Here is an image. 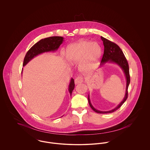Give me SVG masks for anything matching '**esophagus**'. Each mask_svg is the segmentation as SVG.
<instances>
[{"mask_svg":"<svg viewBox=\"0 0 150 150\" xmlns=\"http://www.w3.org/2000/svg\"><path fill=\"white\" fill-rule=\"evenodd\" d=\"M83 81H84L83 77L81 76H78L77 78H76V79L74 80V82H75L76 84H79L80 83H82Z\"/></svg>","mask_w":150,"mask_h":150,"instance_id":"esophagus-1","label":"esophagus"}]
</instances>
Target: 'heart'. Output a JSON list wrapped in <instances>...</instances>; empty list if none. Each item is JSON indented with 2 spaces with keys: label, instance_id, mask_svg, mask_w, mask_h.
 Returning <instances> with one entry per match:
<instances>
[{
  "label": "heart",
  "instance_id": "heart-1",
  "mask_svg": "<svg viewBox=\"0 0 150 150\" xmlns=\"http://www.w3.org/2000/svg\"><path fill=\"white\" fill-rule=\"evenodd\" d=\"M101 47L98 43L81 40L69 45L66 50V57L72 64L81 63L80 69L86 72L93 69L101 55Z\"/></svg>",
  "mask_w": 150,
  "mask_h": 150
}]
</instances>
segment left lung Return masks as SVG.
Listing matches in <instances>:
<instances>
[{
	"label": "left lung",
	"mask_w": 150,
	"mask_h": 150,
	"mask_svg": "<svg viewBox=\"0 0 150 150\" xmlns=\"http://www.w3.org/2000/svg\"><path fill=\"white\" fill-rule=\"evenodd\" d=\"M101 39L103 41V45H104V54L102 57L100 64L102 65L106 62H110V63H115L119 65L120 67L123 70L127 79L126 92H125V95L123 100L115 108L110 111H99L95 109L92 105L89 99V96L88 95V102H89V106L94 111L99 114H107V113L112 112L116 111L117 110H118L126 101V100L128 98V89L129 85L130 80V75H129L128 63L121 49L115 43H113L107 40V39L104 38L102 36H101Z\"/></svg>",
	"instance_id": "1"
}]
</instances>
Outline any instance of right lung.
I'll use <instances>...</instances> for the list:
<instances>
[{
  "label": "right lung",
  "instance_id": "add662e5",
  "mask_svg": "<svg viewBox=\"0 0 150 150\" xmlns=\"http://www.w3.org/2000/svg\"><path fill=\"white\" fill-rule=\"evenodd\" d=\"M63 41L64 38L61 36H52L40 40L39 42L34 44L27 52L24 58L23 66H25L34 57L40 54L57 50ZM74 79L71 78L69 86V91L70 96L74 88Z\"/></svg>",
  "mask_w": 150,
  "mask_h": 150
}]
</instances>
